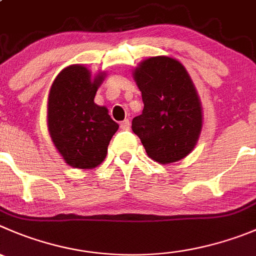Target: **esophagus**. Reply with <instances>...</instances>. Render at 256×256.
Here are the masks:
<instances>
[{"label":"esophagus","instance_id":"esophagus-1","mask_svg":"<svg viewBox=\"0 0 256 256\" xmlns=\"http://www.w3.org/2000/svg\"><path fill=\"white\" fill-rule=\"evenodd\" d=\"M120 128L123 130H128L130 128V122L128 120V119H126V120H123L120 123Z\"/></svg>","mask_w":256,"mask_h":256}]
</instances>
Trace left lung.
Wrapping results in <instances>:
<instances>
[{
	"label": "left lung",
	"mask_w": 256,
	"mask_h": 256,
	"mask_svg": "<svg viewBox=\"0 0 256 256\" xmlns=\"http://www.w3.org/2000/svg\"><path fill=\"white\" fill-rule=\"evenodd\" d=\"M133 78L144 108L132 120L148 157L160 164L184 160L194 150L202 130V106L188 72L171 56L140 62Z\"/></svg>",
	"instance_id": "8db88e82"
}]
</instances>
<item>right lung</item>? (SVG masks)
I'll use <instances>...</instances> for the list:
<instances>
[{
	"mask_svg": "<svg viewBox=\"0 0 256 256\" xmlns=\"http://www.w3.org/2000/svg\"><path fill=\"white\" fill-rule=\"evenodd\" d=\"M106 72L93 76L86 66L69 65L52 82L48 98V130L65 163L74 168L92 170L108 153L119 126L106 106L94 103Z\"/></svg>",
	"mask_w": 256,
	"mask_h": 256,
	"instance_id": "right-lung-1",
	"label": "right lung"
}]
</instances>
